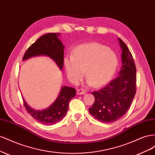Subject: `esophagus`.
Returning <instances> with one entry per match:
<instances>
[{
  "label": "esophagus",
  "instance_id": "esophagus-1",
  "mask_svg": "<svg viewBox=\"0 0 155 155\" xmlns=\"http://www.w3.org/2000/svg\"><path fill=\"white\" fill-rule=\"evenodd\" d=\"M86 93V91L84 90V89H78L77 90V94H79V95H81V94H85Z\"/></svg>",
  "mask_w": 155,
  "mask_h": 155
}]
</instances>
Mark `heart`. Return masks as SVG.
Segmentation results:
<instances>
[{
	"label": "heart",
	"instance_id": "obj_1",
	"mask_svg": "<svg viewBox=\"0 0 155 155\" xmlns=\"http://www.w3.org/2000/svg\"><path fill=\"white\" fill-rule=\"evenodd\" d=\"M118 65L116 55L106 46L89 43L78 46L73 55L64 58V67L70 81L78 83L85 76L94 87L105 85L111 79Z\"/></svg>",
	"mask_w": 155,
	"mask_h": 155
}]
</instances>
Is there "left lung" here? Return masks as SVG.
<instances>
[{"label": "left lung", "mask_w": 155, "mask_h": 155, "mask_svg": "<svg viewBox=\"0 0 155 155\" xmlns=\"http://www.w3.org/2000/svg\"><path fill=\"white\" fill-rule=\"evenodd\" d=\"M122 67L118 76L98 91L92 92L95 101L89 112L101 122L110 124L123 117L130 108L137 91V70L129 49L121 39Z\"/></svg>", "instance_id": "obj_1"}]
</instances>
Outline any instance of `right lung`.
Returning <instances> with one entry per match:
<instances>
[{
    "mask_svg": "<svg viewBox=\"0 0 155 155\" xmlns=\"http://www.w3.org/2000/svg\"><path fill=\"white\" fill-rule=\"evenodd\" d=\"M59 35V33H49L41 36L28 48L22 59L26 60L37 55H46L52 59L61 70L64 63V46L58 39ZM76 92L74 88L63 87L56 100L43 110L33 109L23 99L24 105L26 111L39 123L54 125L66 115L69 102L76 95Z\"/></svg>",
    "mask_w": 155,
    "mask_h": 155,
    "instance_id": "obj_1",
    "label": "right lung"
}]
</instances>
